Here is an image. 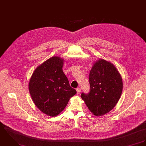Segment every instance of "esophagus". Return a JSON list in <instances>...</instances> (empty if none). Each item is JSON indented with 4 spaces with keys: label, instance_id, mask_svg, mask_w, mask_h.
Segmentation results:
<instances>
[{
    "label": "esophagus",
    "instance_id": "1",
    "mask_svg": "<svg viewBox=\"0 0 146 146\" xmlns=\"http://www.w3.org/2000/svg\"><path fill=\"white\" fill-rule=\"evenodd\" d=\"M76 91H77V94H80L81 93V90L80 88H77L76 89Z\"/></svg>",
    "mask_w": 146,
    "mask_h": 146
}]
</instances>
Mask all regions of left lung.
Segmentation results:
<instances>
[{
    "label": "left lung",
    "mask_w": 146,
    "mask_h": 146,
    "mask_svg": "<svg viewBox=\"0 0 146 146\" xmlns=\"http://www.w3.org/2000/svg\"><path fill=\"white\" fill-rule=\"evenodd\" d=\"M90 92L82 93V99L96 116L110 112L119 101L123 91V80L115 66L103 59L93 64L90 73Z\"/></svg>",
    "instance_id": "left-lung-1"
}]
</instances>
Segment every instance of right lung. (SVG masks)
I'll return each mask as SVG.
<instances>
[{"label": "right lung", "mask_w": 146, "mask_h": 146, "mask_svg": "<svg viewBox=\"0 0 146 146\" xmlns=\"http://www.w3.org/2000/svg\"><path fill=\"white\" fill-rule=\"evenodd\" d=\"M64 61L57 56L49 58L35 69L29 81V89L33 103L49 116L60 113L77 93L70 86L63 71Z\"/></svg>", "instance_id": "add662e5"}]
</instances>
